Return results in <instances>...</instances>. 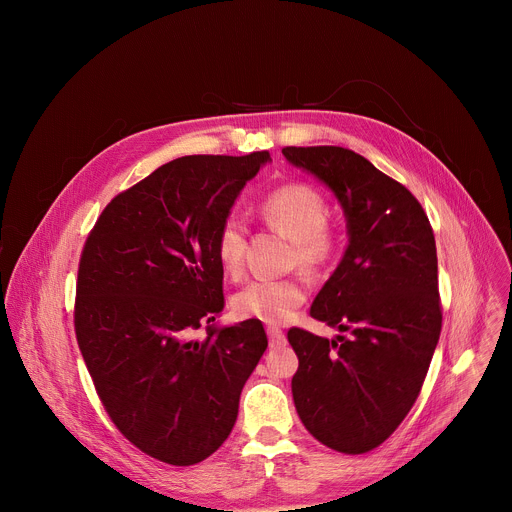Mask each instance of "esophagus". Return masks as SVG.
I'll return each instance as SVG.
<instances>
[{
  "mask_svg": "<svg viewBox=\"0 0 512 512\" xmlns=\"http://www.w3.org/2000/svg\"><path fill=\"white\" fill-rule=\"evenodd\" d=\"M267 336H269V346H271V348H281V346L287 344V338H285L283 330H279V328L269 326V328H267Z\"/></svg>",
  "mask_w": 512,
  "mask_h": 512,
  "instance_id": "34e87169",
  "label": "esophagus"
}]
</instances>
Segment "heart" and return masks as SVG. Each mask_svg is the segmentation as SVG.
<instances>
[{"label":"heart","mask_w":512,"mask_h":512,"mask_svg":"<svg viewBox=\"0 0 512 512\" xmlns=\"http://www.w3.org/2000/svg\"><path fill=\"white\" fill-rule=\"evenodd\" d=\"M259 208L267 223L294 239V257L302 267L316 271L332 259L336 239L326 227L328 204L318 190L308 184H285L269 192ZM245 249V221L231 214L216 235V257L229 275H239ZM306 296L308 289L302 277H259L237 291L233 314L239 320L277 326L296 314Z\"/></svg>","instance_id":"heart-1"}]
</instances>
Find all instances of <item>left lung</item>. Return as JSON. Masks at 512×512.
I'll list each match as a JSON object with an SVG mask.
<instances>
[{"label": "left lung", "mask_w": 512, "mask_h": 512, "mask_svg": "<svg viewBox=\"0 0 512 512\" xmlns=\"http://www.w3.org/2000/svg\"><path fill=\"white\" fill-rule=\"evenodd\" d=\"M340 202L348 245L310 316L332 340L291 328V393L306 429L342 454L381 446L413 407L440 340L435 239L417 198L367 158L336 145L283 148Z\"/></svg>", "instance_id": "1"}]
</instances>
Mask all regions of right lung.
<instances>
[{
    "label": "right lung",
    "instance_id": "add662e5",
    "mask_svg": "<svg viewBox=\"0 0 512 512\" xmlns=\"http://www.w3.org/2000/svg\"><path fill=\"white\" fill-rule=\"evenodd\" d=\"M267 162L269 152L172 160L115 196L85 243L79 348L117 429L160 462L192 466L223 446L267 348L261 322H214L225 308L216 235Z\"/></svg>",
    "mask_w": 512,
    "mask_h": 512
}]
</instances>
